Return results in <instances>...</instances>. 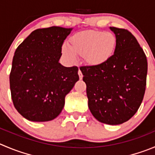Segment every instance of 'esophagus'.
Wrapping results in <instances>:
<instances>
[{"label":"esophagus","instance_id":"obj_1","mask_svg":"<svg viewBox=\"0 0 155 155\" xmlns=\"http://www.w3.org/2000/svg\"><path fill=\"white\" fill-rule=\"evenodd\" d=\"M78 75H79V78H80L81 80V79L83 78V74H82V73H81V70L78 71Z\"/></svg>","mask_w":155,"mask_h":155}]
</instances>
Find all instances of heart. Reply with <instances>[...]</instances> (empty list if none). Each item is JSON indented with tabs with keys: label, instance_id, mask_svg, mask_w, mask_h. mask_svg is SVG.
I'll list each match as a JSON object with an SVG mask.
<instances>
[{
	"label": "heart",
	"instance_id": "1",
	"mask_svg": "<svg viewBox=\"0 0 155 155\" xmlns=\"http://www.w3.org/2000/svg\"><path fill=\"white\" fill-rule=\"evenodd\" d=\"M117 40L113 32L86 30L74 35L69 40V48H61V53L68 61L74 62L76 56L83 57L87 65L98 67L113 56Z\"/></svg>",
	"mask_w": 155,
	"mask_h": 155
}]
</instances>
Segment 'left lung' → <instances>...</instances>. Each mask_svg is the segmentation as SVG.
Here are the masks:
<instances>
[{"mask_svg":"<svg viewBox=\"0 0 155 155\" xmlns=\"http://www.w3.org/2000/svg\"><path fill=\"white\" fill-rule=\"evenodd\" d=\"M110 29L117 40L113 56L101 66L80 69L93 116L101 123L119 125L130 119L142 102L148 62L145 52L129 31Z\"/></svg>","mask_w":155,"mask_h":155,"instance_id":"1","label":"left lung"}]
</instances>
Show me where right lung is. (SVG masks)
I'll return each instance as SVG.
<instances>
[{
	"instance_id": "right-lung-1",
	"label": "right lung",
	"mask_w": 155,
	"mask_h": 155,
	"mask_svg": "<svg viewBox=\"0 0 155 155\" xmlns=\"http://www.w3.org/2000/svg\"><path fill=\"white\" fill-rule=\"evenodd\" d=\"M72 28L51 26L32 32L17 47L10 74L16 110L32 122L56 118L65 96L79 80L78 68L59 63L61 46Z\"/></svg>"
}]
</instances>
